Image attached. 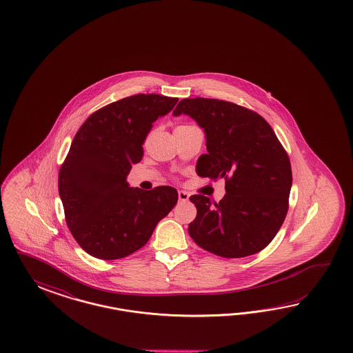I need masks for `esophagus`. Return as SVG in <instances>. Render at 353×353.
I'll return each mask as SVG.
<instances>
[{"mask_svg":"<svg viewBox=\"0 0 353 353\" xmlns=\"http://www.w3.org/2000/svg\"><path fill=\"white\" fill-rule=\"evenodd\" d=\"M189 199V194L186 192H182V190H180L179 192V201L180 202H186Z\"/></svg>","mask_w":353,"mask_h":353,"instance_id":"1","label":"esophagus"}]
</instances>
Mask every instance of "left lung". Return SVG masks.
I'll return each mask as SVG.
<instances>
[{"instance_id": "obj_1", "label": "left lung", "mask_w": 353, "mask_h": 353, "mask_svg": "<svg viewBox=\"0 0 353 353\" xmlns=\"http://www.w3.org/2000/svg\"><path fill=\"white\" fill-rule=\"evenodd\" d=\"M194 119L205 133L207 154L196 173L224 179V198L216 203L190 196L196 217L189 224L194 242L217 256H250L272 242L289 210L292 173L289 155L259 114L232 102L186 98L174 108Z\"/></svg>"}]
</instances>
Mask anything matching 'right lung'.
<instances>
[{"label": "right lung", "mask_w": 353, "mask_h": 353, "mask_svg": "<svg viewBox=\"0 0 353 353\" xmlns=\"http://www.w3.org/2000/svg\"><path fill=\"white\" fill-rule=\"evenodd\" d=\"M179 98L136 94L99 108L76 133L58 177L65 223L85 252L102 260L128 256L145 246L177 203L172 186L130 188L127 176L143 157L157 119Z\"/></svg>", "instance_id": "add662e5"}]
</instances>
